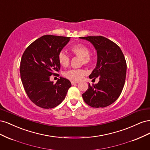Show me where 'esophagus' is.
I'll return each mask as SVG.
<instances>
[{"mask_svg": "<svg viewBox=\"0 0 150 150\" xmlns=\"http://www.w3.org/2000/svg\"><path fill=\"white\" fill-rule=\"evenodd\" d=\"M71 83L72 85H74L75 84H77L78 82V81H71Z\"/></svg>", "mask_w": 150, "mask_h": 150, "instance_id": "1", "label": "esophagus"}]
</instances>
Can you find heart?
I'll return each instance as SVG.
<instances>
[{"label": "heart", "mask_w": 150, "mask_h": 150, "mask_svg": "<svg viewBox=\"0 0 150 150\" xmlns=\"http://www.w3.org/2000/svg\"><path fill=\"white\" fill-rule=\"evenodd\" d=\"M72 55L81 57V64L88 66L93 65L94 59L90 54V49L83 43H77L72 45L69 48ZM71 58L69 55L61 51L58 54V61L63 67H67L70 64ZM87 74V72L83 69H71L66 72L64 74L65 78L72 81H79L82 79L84 76Z\"/></svg>", "instance_id": "b5f03b06"}]
</instances>
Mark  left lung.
I'll return each mask as SVG.
<instances>
[{"label":"left lung","instance_id":"obj_1","mask_svg":"<svg viewBox=\"0 0 150 150\" xmlns=\"http://www.w3.org/2000/svg\"><path fill=\"white\" fill-rule=\"evenodd\" d=\"M91 42L96 48L98 62L89 76L90 79L99 78V82L91 85L83 94L84 102L93 108L110 106L119 98L123 89L126 62L120 47L103 36L80 37Z\"/></svg>","mask_w":150,"mask_h":150}]
</instances>
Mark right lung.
<instances>
[{"label":"right lung","mask_w":150,"mask_h":150,"mask_svg":"<svg viewBox=\"0 0 150 150\" xmlns=\"http://www.w3.org/2000/svg\"><path fill=\"white\" fill-rule=\"evenodd\" d=\"M69 37L45 35L26 48L21 61V78L25 93L36 106L51 109L65 99L71 83L61 77L56 84L50 81L60 69L58 54Z\"/></svg>","instance_id":"obj_1"}]
</instances>
